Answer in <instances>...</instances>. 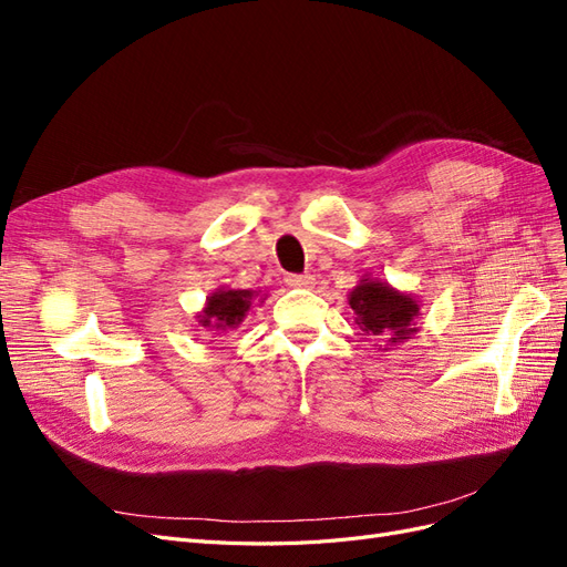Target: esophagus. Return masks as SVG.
<instances>
[{
	"label": "esophagus",
	"mask_w": 567,
	"mask_h": 567,
	"mask_svg": "<svg viewBox=\"0 0 567 567\" xmlns=\"http://www.w3.org/2000/svg\"><path fill=\"white\" fill-rule=\"evenodd\" d=\"M286 284L293 286V288H312L315 286V277L312 274H288L286 277Z\"/></svg>",
	"instance_id": "obj_1"
}]
</instances>
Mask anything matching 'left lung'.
<instances>
[{
	"label": "left lung",
	"instance_id": "8db88e82",
	"mask_svg": "<svg viewBox=\"0 0 567 567\" xmlns=\"http://www.w3.org/2000/svg\"><path fill=\"white\" fill-rule=\"evenodd\" d=\"M350 307L367 338L398 346L411 333H416L414 321L419 319V302L383 281H359L350 293Z\"/></svg>",
	"mask_w": 567,
	"mask_h": 567
}]
</instances>
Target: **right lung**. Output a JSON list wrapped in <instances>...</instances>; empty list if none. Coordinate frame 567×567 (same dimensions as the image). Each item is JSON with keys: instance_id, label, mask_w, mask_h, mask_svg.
Segmentation results:
<instances>
[{"instance_id": "right-lung-1", "label": "right lung", "mask_w": 567, "mask_h": 567, "mask_svg": "<svg viewBox=\"0 0 567 567\" xmlns=\"http://www.w3.org/2000/svg\"><path fill=\"white\" fill-rule=\"evenodd\" d=\"M255 296V290H215L198 315V323L203 329L231 331L250 312Z\"/></svg>"}]
</instances>
